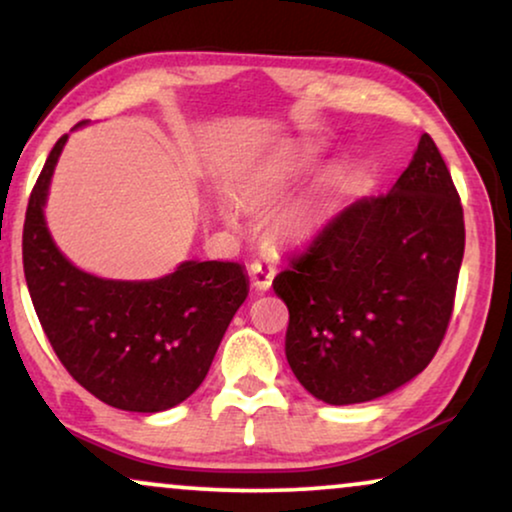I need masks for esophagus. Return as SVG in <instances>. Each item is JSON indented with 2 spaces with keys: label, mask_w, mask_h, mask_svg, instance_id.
I'll return each mask as SVG.
<instances>
[{
  "label": "esophagus",
  "mask_w": 512,
  "mask_h": 512,
  "mask_svg": "<svg viewBox=\"0 0 512 512\" xmlns=\"http://www.w3.org/2000/svg\"><path fill=\"white\" fill-rule=\"evenodd\" d=\"M249 275H251V282L258 291H268L272 286V277H275V268L272 265H265L261 261L251 263L249 265Z\"/></svg>",
  "instance_id": "34e87169"
}]
</instances>
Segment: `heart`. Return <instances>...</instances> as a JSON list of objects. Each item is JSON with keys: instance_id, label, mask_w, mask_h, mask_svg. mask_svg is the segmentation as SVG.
I'll return each mask as SVG.
<instances>
[{"instance_id": "obj_1", "label": "heart", "mask_w": 512, "mask_h": 512, "mask_svg": "<svg viewBox=\"0 0 512 512\" xmlns=\"http://www.w3.org/2000/svg\"><path fill=\"white\" fill-rule=\"evenodd\" d=\"M314 160H317V153H314L310 146H291V149L275 153V156L265 160L263 165H258L256 172L247 179V184L242 188L244 202L258 207L275 205V202L282 200L284 195L312 170ZM223 216H226L228 221L235 219L230 209H223ZM279 228L289 235H303L307 230L305 214L293 209V212L284 214L282 219H279Z\"/></svg>"}]
</instances>
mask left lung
<instances>
[{
  "instance_id": "8db88e82",
  "label": "left lung",
  "mask_w": 512,
  "mask_h": 512,
  "mask_svg": "<svg viewBox=\"0 0 512 512\" xmlns=\"http://www.w3.org/2000/svg\"><path fill=\"white\" fill-rule=\"evenodd\" d=\"M464 240L452 174L424 132L389 193L342 209L272 282L298 382L352 405L422 373L450 324Z\"/></svg>"
}]
</instances>
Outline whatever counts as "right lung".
<instances>
[{"label": "right lung", "mask_w": 512, "mask_h": 512, "mask_svg": "<svg viewBox=\"0 0 512 512\" xmlns=\"http://www.w3.org/2000/svg\"><path fill=\"white\" fill-rule=\"evenodd\" d=\"M65 144L62 135L48 153L23 228L25 282L41 328L67 373L102 403L128 412L174 408L205 380L249 279L230 261H184L149 282L102 279L69 263L44 219Z\"/></svg>", "instance_id": "obj_1"}]
</instances>
